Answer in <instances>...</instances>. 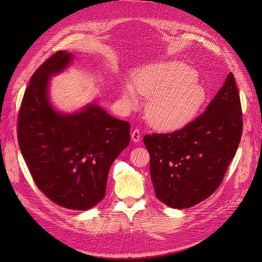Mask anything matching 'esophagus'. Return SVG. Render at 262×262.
I'll return each instance as SVG.
<instances>
[{"label":"esophagus","instance_id":"34e87169","mask_svg":"<svg viewBox=\"0 0 262 262\" xmlns=\"http://www.w3.org/2000/svg\"><path fill=\"white\" fill-rule=\"evenodd\" d=\"M132 140H133V142H135V143L140 142L141 141V132L138 130V129L133 130V133H132Z\"/></svg>","mask_w":262,"mask_h":262}]
</instances>
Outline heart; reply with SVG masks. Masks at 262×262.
<instances>
[{
	"instance_id": "obj_1",
	"label": "heart",
	"mask_w": 262,
	"mask_h": 262,
	"mask_svg": "<svg viewBox=\"0 0 262 262\" xmlns=\"http://www.w3.org/2000/svg\"><path fill=\"white\" fill-rule=\"evenodd\" d=\"M197 77L190 65L179 60L145 66L133 75V84L122 88V99L128 108H135L137 93L149 98L145 109L149 124L162 132L179 130L197 118L207 101Z\"/></svg>"
}]
</instances>
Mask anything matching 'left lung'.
<instances>
[{
	"instance_id": "8db88e82",
	"label": "left lung",
	"mask_w": 262,
	"mask_h": 262,
	"mask_svg": "<svg viewBox=\"0 0 262 262\" xmlns=\"http://www.w3.org/2000/svg\"><path fill=\"white\" fill-rule=\"evenodd\" d=\"M242 124L240 96L230 73L197 119L171 134L145 135L158 199L169 207L185 209L208 198L234 158Z\"/></svg>"
}]
</instances>
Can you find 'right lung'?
<instances>
[{
  "instance_id": "obj_1",
  "label": "right lung",
  "mask_w": 262,
  "mask_h": 262,
  "mask_svg": "<svg viewBox=\"0 0 262 262\" xmlns=\"http://www.w3.org/2000/svg\"><path fill=\"white\" fill-rule=\"evenodd\" d=\"M72 59L59 51L31 76L20 107L18 142L37 187L64 208L86 210L103 199L110 166L130 142V125L96 102L72 114L54 108L51 77Z\"/></svg>"
}]
</instances>
